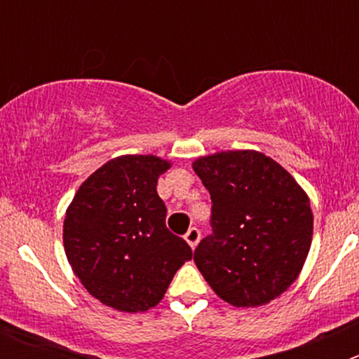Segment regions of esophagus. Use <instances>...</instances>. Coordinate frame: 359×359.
<instances>
[{"label":"esophagus","instance_id":"esophagus-1","mask_svg":"<svg viewBox=\"0 0 359 359\" xmlns=\"http://www.w3.org/2000/svg\"><path fill=\"white\" fill-rule=\"evenodd\" d=\"M199 239H201V233H199L198 228H190V230L185 233V241L190 244V248H192V250L198 246Z\"/></svg>","mask_w":359,"mask_h":359}]
</instances>
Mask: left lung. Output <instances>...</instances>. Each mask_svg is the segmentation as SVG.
<instances>
[{
    "label": "left lung",
    "instance_id": "obj_1",
    "mask_svg": "<svg viewBox=\"0 0 359 359\" xmlns=\"http://www.w3.org/2000/svg\"><path fill=\"white\" fill-rule=\"evenodd\" d=\"M212 198V233L194 262L221 300L266 306L298 278L313 241L306 190L273 158L253 149L192 161Z\"/></svg>",
    "mask_w": 359,
    "mask_h": 359
}]
</instances>
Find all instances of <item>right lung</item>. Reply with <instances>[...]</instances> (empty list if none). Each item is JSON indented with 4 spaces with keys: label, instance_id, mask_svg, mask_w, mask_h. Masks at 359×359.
<instances>
[{
    "label": "right lung",
    "instance_id": "add662e5",
    "mask_svg": "<svg viewBox=\"0 0 359 359\" xmlns=\"http://www.w3.org/2000/svg\"><path fill=\"white\" fill-rule=\"evenodd\" d=\"M172 167L154 154H123L91 174L66 208L62 243L86 291L122 313L158 306L176 271L192 259L165 226L158 177Z\"/></svg>",
    "mask_w": 359,
    "mask_h": 359
}]
</instances>
